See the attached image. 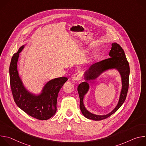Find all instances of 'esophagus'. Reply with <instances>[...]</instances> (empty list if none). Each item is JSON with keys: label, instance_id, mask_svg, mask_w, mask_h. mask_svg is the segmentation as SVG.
<instances>
[{"label": "esophagus", "instance_id": "esophagus-1", "mask_svg": "<svg viewBox=\"0 0 146 146\" xmlns=\"http://www.w3.org/2000/svg\"><path fill=\"white\" fill-rule=\"evenodd\" d=\"M81 78V75L79 73H76L73 76V80L74 81H78Z\"/></svg>", "mask_w": 146, "mask_h": 146}]
</instances>
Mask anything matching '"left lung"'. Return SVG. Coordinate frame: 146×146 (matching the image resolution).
<instances>
[{
	"label": "left lung",
	"instance_id": "1",
	"mask_svg": "<svg viewBox=\"0 0 146 146\" xmlns=\"http://www.w3.org/2000/svg\"><path fill=\"white\" fill-rule=\"evenodd\" d=\"M109 55L110 58L93 64L84 72V75L86 81L80 84L77 88L80 101V110L82 114L88 119L100 121L108 118L117 111L122 105L127 95L129 87L130 69L125 54L122 47L118 44L114 43L111 44V50L110 51ZM110 69H116L118 70L121 77L122 89L118 104L116 108L108 115L101 116L92 114L86 109L83 103L84 97L89 89L88 81L90 80H94L102 73Z\"/></svg>",
	"mask_w": 146,
	"mask_h": 146
}]
</instances>
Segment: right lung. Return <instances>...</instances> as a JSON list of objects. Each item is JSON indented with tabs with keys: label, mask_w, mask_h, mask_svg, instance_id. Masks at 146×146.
<instances>
[{
	"label": "right lung",
	"mask_w": 146,
	"mask_h": 146,
	"mask_svg": "<svg viewBox=\"0 0 146 146\" xmlns=\"http://www.w3.org/2000/svg\"><path fill=\"white\" fill-rule=\"evenodd\" d=\"M24 47L25 45L21 47L11 60L9 73L12 94L17 105L22 110L36 119L46 120L55 115L58 93L68 78L61 77L51 80L38 95L29 92L23 85L17 70L19 55Z\"/></svg>",
	"instance_id": "obj_1"
}]
</instances>
